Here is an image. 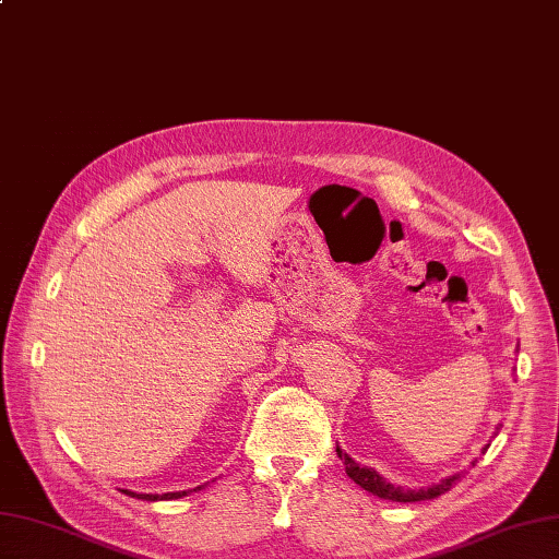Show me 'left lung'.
<instances>
[{
    "mask_svg": "<svg viewBox=\"0 0 559 559\" xmlns=\"http://www.w3.org/2000/svg\"><path fill=\"white\" fill-rule=\"evenodd\" d=\"M498 431H500V424L496 426V433H492V436H498ZM488 445H490V443H488ZM488 445H484V452L488 450ZM335 452H338V457L343 460L347 476L353 478V481H355L357 486L369 490L371 496H379V498H383V500H393V502L433 500V498H438V496H443V492H448V490H450L452 486H455V484L460 481V478H462V474L457 472V474H450V476H445V478H440L438 484H431V486H426V488L412 490V488L393 486L391 481H388V478H383L379 472L371 469V466L357 464L353 457L347 455V452H345L341 445H335ZM472 464H474V462H472Z\"/></svg>",
    "mask_w": 559,
    "mask_h": 559,
    "instance_id": "obj_1",
    "label": "left lung"
}]
</instances>
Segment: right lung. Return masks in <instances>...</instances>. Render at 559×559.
Masks as SVG:
<instances>
[{"label": "right lung", "mask_w": 559, "mask_h": 559, "mask_svg": "<svg viewBox=\"0 0 559 559\" xmlns=\"http://www.w3.org/2000/svg\"><path fill=\"white\" fill-rule=\"evenodd\" d=\"M192 490H202V486H198V488H192ZM126 496H131V498H138V500H178V498H183V496H188V490H176V492H164V496H152V492H133V490H123Z\"/></svg>", "instance_id": "1"}]
</instances>
